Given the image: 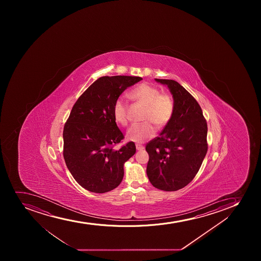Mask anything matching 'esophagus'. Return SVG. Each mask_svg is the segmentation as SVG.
<instances>
[{
  "label": "esophagus",
  "mask_w": 261,
  "mask_h": 261,
  "mask_svg": "<svg viewBox=\"0 0 261 261\" xmlns=\"http://www.w3.org/2000/svg\"><path fill=\"white\" fill-rule=\"evenodd\" d=\"M136 149H137L138 150H144V146H142V145H136Z\"/></svg>",
  "instance_id": "esophagus-1"
}]
</instances>
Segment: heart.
<instances>
[{
  "label": "heart",
  "mask_w": 261,
  "mask_h": 261,
  "mask_svg": "<svg viewBox=\"0 0 261 261\" xmlns=\"http://www.w3.org/2000/svg\"><path fill=\"white\" fill-rule=\"evenodd\" d=\"M135 102L145 106L143 123L133 125L126 133L127 139L135 142H144L155 135L156 128L167 126L174 114V100L167 93H162L159 88L149 83H142L128 93ZM114 118L121 126L128 124V105L122 97L116 98L113 106Z\"/></svg>",
  "instance_id": "obj_1"
}]
</instances>
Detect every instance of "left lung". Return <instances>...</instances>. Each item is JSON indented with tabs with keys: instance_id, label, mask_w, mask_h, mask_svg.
Segmentation results:
<instances>
[{
	"instance_id": "1",
	"label": "left lung",
	"mask_w": 261,
	"mask_h": 261,
	"mask_svg": "<svg viewBox=\"0 0 261 261\" xmlns=\"http://www.w3.org/2000/svg\"><path fill=\"white\" fill-rule=\"evenodd\" d=\"M168 85L174 114L160 135L146 144L148 178L155 188L175 191L191 183L207 151V124L196 98L176 81L155 79Z\"/></svg>"
}]
</instances>
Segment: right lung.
<instances>
[{
	"instance_id": "1",
	"label": "right lung",
	"mask_w": 261,
	"mask_h": 261,
	"mask_svg": "<svg viewBox=\"0 0 261 261\" xmlns=\"http://www.w3.org/2000/svg\"><path fill=\"white\" fill-rule=\"evenodd\" d=\"M140 76H102L78 98L63 131V155L73 178L94 193L116 188L124 175V163L135 155V143L119 149L124 135L114 118L113 106L125 89Z\"/></svg>"
}]
</instances>
